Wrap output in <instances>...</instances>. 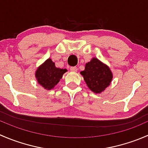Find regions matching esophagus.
I'll return each mask as SVG.
<instances>
[{
  "label": "esophagus",
  "instance_id": "34e87169",
  "mask_svg": "<svg viewBox=\"0 0 148 148\" xmlns=\"http://www.w3.org/2000/svg\"><path fill=\"white\" fill-rule=\"evenodd\" d=\"M70 70H71V71L76 72V71H77V68L76 66H71V67H70Z\"/></svg>",
  "mask_w": 148,
  "mask_h": 148
}]
</instances>
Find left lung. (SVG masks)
<instances>
[{"mask_svg": "<svg viewBox=\"0 0 148 148\" xmlns=\"http://www.w3.org/2000/svg\"><path fill=\"white\" fill-rule=\"evenodd\" d=\"M88 87L95 93H100L110 85L112 74L107 66L94 58L86 64L85 69L81 71Z\"/></svg>", "mask_w": 148, "mask_h": 148, "instance_id": "obj_1", "label": "left lung"}]
</instances>
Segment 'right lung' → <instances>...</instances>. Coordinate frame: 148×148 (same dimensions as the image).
I'll return each mask as SVG.
<instances>
[{
	"label": "right lung",
	"instance_id": "right-lung-1",
	"mask_svg": "<svg viewBox=\"0 0 148 148\" xmlns=\"http://www.w3.org/2000/svg\"><path fill=\"white\" fill-rule=\"evenodd\" d=\"M66 69L56 68L55 64L49 59L40 66L36 72V77L39 84L44 89H51L56 86Z\"/></svg>",
	"mask_w": 148,
	"mask_h": 148
}]
</instances>
